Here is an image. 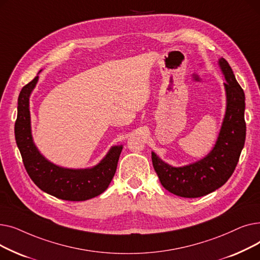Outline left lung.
Listing matches in <instances>:
<instances>
[{
  "label": "left lung",
  "mask_w": 260,
  "mask_h": 260,
  "mask_svg": "<svg viewBox=\"0 0 260 260\" xmlns=\"http://www.w3.org/2000/svg\"><path fill=\"white\" fill-rule=\"evenodd\" d=\"M225 77L226 112L213 151L193 165L173 168L152 153L153 167L162 186L174 195L197 198L222 186L234 173L245 141L244 92L228 61L219 60Z\"/></svg>",
  "instance_id": "8db88e82"
}]
</instances>
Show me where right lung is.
I'll list each match as a JSON object with an SVG mask.
<instances>
[{
  "mask_svg": "<svg viewBox=\"0 0 260 260\" xmlns=\"http://www.w3.org/2000/svg\"><path fill=\"white\" fill-rule=\"evenodd\" d=\"M38 79L37 76L20 91L15 124L16 141L27 174L39 188L59 199L84 201L102 194L116 173L122 145L113 146L98 166L88 170L63 169L46 160L34 144L30 131L29 95Z\"/></svg>",
  "mask_w": 260,
  "mask_h": 260,
  "instance_id": "add662e5",
  "label": "right lung"
}]
</instances>
